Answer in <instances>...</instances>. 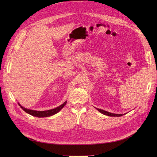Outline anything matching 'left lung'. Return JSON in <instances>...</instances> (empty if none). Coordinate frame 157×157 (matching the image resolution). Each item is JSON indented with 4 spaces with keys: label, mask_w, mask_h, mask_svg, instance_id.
<instances>
[{
    "label": "left lung",
    "mask_w": 157,
    "mask_h": 157,
    "mask_svg": "<svg viewBox=\"0 0 157 157\" xmlns=\"http://www.w3.org/2000/svg\"><path fill=\"white\" fill-rule=\"evenodd\" d=\"M96 109H97L98 111H99L101 114H104V115H105V116H110V117H120V116H124V114H113V113H109V112H107V111H105V110L100 109L96 108Z\"/></svg>",
    "instance_id": "8db88e82"
}]
</instances>
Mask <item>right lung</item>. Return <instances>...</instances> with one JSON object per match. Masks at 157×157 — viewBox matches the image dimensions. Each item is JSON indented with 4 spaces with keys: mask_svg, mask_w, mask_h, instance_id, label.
<instances>
[{
    "mask_svg": "<svg viewBox=\"0 0 157 157\" xmlns=\"http://www.w3.org/2000/svg\"><path fill=\"white\" fill-rule=\"evenodd\" d=\"M66 102H67V101H65L63 104H62L61 105L57 107L56 108L50 109V110H44V111H38V110L29 109L22 107L18 102V104L19 106L22 109H23L25 112V113H27V114H29L30 115H31L32 116H35V117H47L52 116L58 113L59 110H61L63 108V107L66 105Z\"/></svg>",
    "mask_w": 157,
    "mask_h": 157,
    "instance_id": "obj_1",
    "label": "right lung"
}]
</instances>
